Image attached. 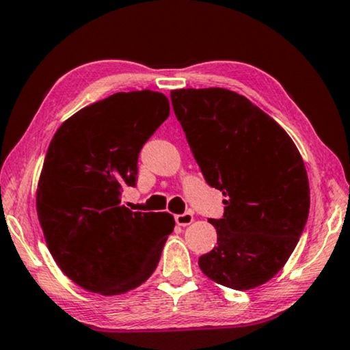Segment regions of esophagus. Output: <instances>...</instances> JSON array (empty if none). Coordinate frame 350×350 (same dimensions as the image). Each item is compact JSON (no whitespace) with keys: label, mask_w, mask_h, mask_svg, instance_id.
Listing matches in <instances>:
<instances>
[{"label":"esophagus","mask_w":350,"mask_h":350,"mask_svg":"<svg viewBox=\"0 0 350 350\" xmlns=\"http://www.w3.org/2000/svg\"><path fill=\"white\" fill-rule=\"evenodd\" d=\"M175 221L180 226H189L193 221V213L191 211H186L185 213H180V215H175Z\"/></svg>","instance_id":"esophagus-1"}]
</instances>
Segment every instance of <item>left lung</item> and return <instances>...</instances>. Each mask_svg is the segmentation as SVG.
<instances>
[{"label": "left lung", "mask_w": 350, "mask_h": 350, "mask_svg": "<svg viewBox=\"0 0 350 350\" xmlns=\"http://www.w3.org/2000/svg\"><path fill=\"white\" fill-rule=\"evenodd\" d=\"M170 101L206 183L226 197L223 218L209 219L217 247L200 256V269L235 291L265 284L289 260L308 223L310 189L297 146L232 90H172Z\"/></svg>", "instance_id": "8db88e82"}]
</instances>
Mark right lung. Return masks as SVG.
Masks as SVG:
<instances>
[{
	"label": "right lung",
	"mask_w": 350,
	"mask_h": 350,
	"mask_svg": "<svg viewBox=\"0 0 350 350\" xmlns=\"http://www.w3.org/2000/svg\"><path fill=\"white\" fill-rule=\"evenodd\" d=\"M169 113L159 92H120L70 116L49 144L36 212L53 260L85 291L118 295L157 269L174 217L129 211L121 192L137 186L139 152Z\"/></svg>",
	"instance_id": "right-lung-1"
}]
</instances>
